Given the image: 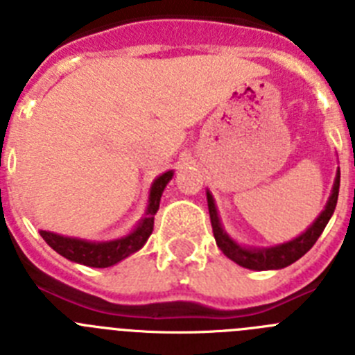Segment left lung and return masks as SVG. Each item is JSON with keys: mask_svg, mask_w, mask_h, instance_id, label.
Instances as JSON below:
<instances>
[{"mask_svg": "<svg viewBox=\"0 0 355 355\" xmlns=\"http://www.w3.org/2000/svg\"><path fill=\"white\" fill-rule=\"evenodd\" d=\"M338 193H340V167L336 171V178H334V184H332L331 196H329L327 205L322 209L318 216L315 218L309 227L304 231L302 234H299L297 238L290 241H284V243H279V245L272 247H247L238 243L236 240L229 236L227 233L222 227L220 216L216 211L215 199H213L211 192L206 190V199H208V209H209V218H211V227H213V236H215L216 245L222 252L227 256L231 261H234L236 265L243 266V268H249V270H279V268H284V266L291 265L297 259H300L307 250L315 245V241L318 240L320 234L324 233L325 225L331 220L332 213L336 209L338 202Z\"/></svg>", "mask_w": 355, "mask_h": 355, "instance_id": "8db88e82", "label": "left lung"}]
</instances>
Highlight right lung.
Masks as SVG:
<instances>
[{
	"label": "right lung",
	"instance_id": "add662e5",
	"mask_svg": "<svg viewBox=\"0 0 355 355\" xmlns=\"http://www.w3.org/2000/svg\"><path fill=\"white\" fill-rule=\"evenodd\" d=\"M174 171H167L159 174L149 188V199H147V208L144 218L131 229L130 233L124 234L115 240L106 241H92L83 240V238H72L64 236V234L51 233V231H42L40 229V236L46 240L53 250L67 258L69 261L80 263L85 266H92V268H108V266L117 265L119 261L126 259L128 256L135 254L137 250L146 245L147 238L153 233L155 227V215L159 208V200L162 193L168 181L172 180Z\"/></svg>",
	"mask_w": 355,
	"mask_h": 355
}]
</instances>
